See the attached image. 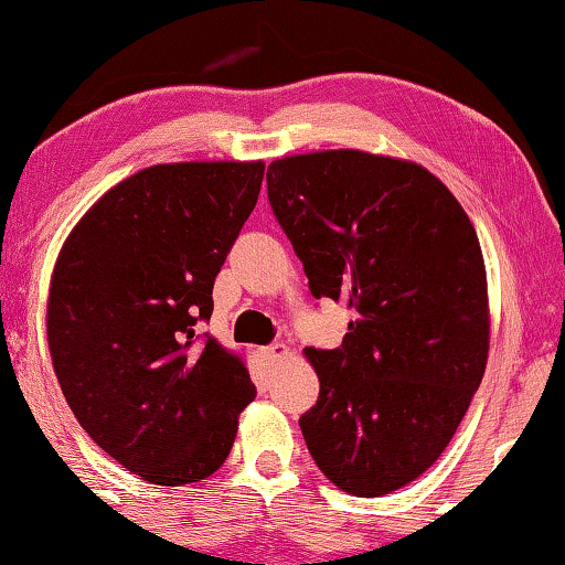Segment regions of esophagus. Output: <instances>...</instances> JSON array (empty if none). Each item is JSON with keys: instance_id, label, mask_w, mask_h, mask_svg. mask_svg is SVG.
<instances>
[{"instance_id": "34e87169", "label": "esophagus", "mask_w": 565, "mask_h": 565, "mask_svg": "<svg viewBox=\"0 0 565 565\" xmlns=\"http://www.w3.org/2000/svg\"><path fill=\"white\" fill-rule=\"evenodd\" d=\"M264 358L266 360H284V358H289V348H286L284 342H274V344H268V348H264Z\"/></svg>"}]
</instances>
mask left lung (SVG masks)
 <instances>
[{
    "instance_id": "1",
    "label": "left lung",
    "mask_w": 565,
    "mask_h": 565,
    "mask_svg": "<svg viewBox=\"0 0 565 565\" xmlns=\"http://www.w3.org/2000/svg\"><path fill=\"white\" fill-rule=\"evenodd\" d=\"M266 184L311 297L355 311L340 348L305 350L319 377L299 418L311 459L348 494H391L441 457L482 383L475 225L426 167L360 149L276 159Z\"/></svg>"
}]
</instances>
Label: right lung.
<instances>
[{
	"label": "right lung",
	"mask_w": 565,
	"mask_h": 565,
	"mask_svg": "<svg viewBox=\"0 0 565 565\" xmlns=\"http://www.w3.org/2000/svg\"><path fill=\"white\" fill-rule=\"evenodd\" d=\"M266 164H154L75 223L47 294V344L67 406L108 457L180 487L223 467L256 398L243 358L198 324L256 207Z\"/></svg>",
	"instance_id": "obj_1"
}]
</instances>
